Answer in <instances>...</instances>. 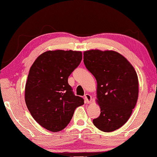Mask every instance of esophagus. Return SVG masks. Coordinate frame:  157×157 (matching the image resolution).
<instances>
[{"mask_svg":"<svg viewBox=\"0 0 157 157\" xmlns=\"http://www.w3.org/2000/svg\"><path fill=\"white\" fill-rule=\"evenodd\" d=\"M84 98H85V101L86 103H90L92 101V97L90 94H86L85 96H84Z\"/></svg>","mask_w":157,"mask_h":157,"instance_id":"34e87169","label":"esophagus"}]
</instances>
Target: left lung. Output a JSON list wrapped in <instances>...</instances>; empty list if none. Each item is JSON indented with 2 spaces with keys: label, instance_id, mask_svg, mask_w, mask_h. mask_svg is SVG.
<instances>
[{
  "label": "left lung",
  "instance_id": "obj_1",
  "mask_svg": "<svg viewBox=\"0 0 157 157\" xmlns=\"http://www.w3.org/2000/svg\"><path fill=\"white\" fill-rule=\"evenodd\" d=\"M83 62L97 82L96 103L101 115L93 122L103 132L116 130L126 123L137 103V72L124 56L113 50L85 51Z\"/></svg>",
  "mask_w": 157,
  "mask_h": 157
}]
</instances>
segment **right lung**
Instances as JSON below:
<instances>
[{
	"label": "right lung",
	"mask_w": 157,
	"mask_h": 157,
	"mask_svg": "<svg viewBox=\"0 0 157 157\" xmlns=\"http://www.w3.org/2000/svg\"><path fill=\"white\" fill-rule=\"evenodd\" d=\"M81 59L80 51L49 50L40 54L29 69L25 101L35 121L49 131L64 129L75 109L84 104L68 83Z\"/></svg>",
	"instance_id": "right-lung-1"
}]
</instances>
